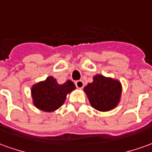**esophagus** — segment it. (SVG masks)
I'll list each match as a JSON object with an SVG mask.
<instances>
[{"instance_id": "1", "label": "esophagus", "mask_w": 152, "mask_h": 152, "mask_svg": "<svg viewBox=\"0 0 152 152\" xmlns=\"http://www.w3.org/2000/svg\"><path fill=\"white\" fill-rule=\"evenodd\" d=\"M75 84H76V87H77V88H79V89L83 88V86H84V82H83V80H76V82H75Z\"/></svg>"}]
</instances>
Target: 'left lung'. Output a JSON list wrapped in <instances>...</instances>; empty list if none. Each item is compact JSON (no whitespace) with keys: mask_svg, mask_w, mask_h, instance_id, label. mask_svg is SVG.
Segmentation results:
<instances>
[{"mask_svg":"<svg viewBox=\"0 0 152 152\" xmlns=\"http://www.w3.org/2000/svg\"><path fill=\"white\" fill-rule=\"evenodd\" d=\"M92 107L100 111L113 109L120 101L121 85L118 80L102 75L94 76L93 82L84 88Z\"/></svg>","mask_w":152,"mask_h":152,"instance_id":"left-lung-1","label":"left lung"}]
</instances>
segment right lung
<instances>
[{
  "mask_svg": "<svg viewBox=\"0 0 152 152\" xmlns=\"http://www.w3.org/2000/svg\"><path fill=\"white\" fill-rule=\"evenodd\" d=\"M76 89V86L72 80H66L64 84L59 85L52 76L46 78L32 86L34 105L44 111H53L62 105L66 95Z\"/></svg>",
  "mask_w": 152,
  "mask_h": 152,
  "instance_id": "right-lung-1",
  "label": "right lung"
}]
</instances>
